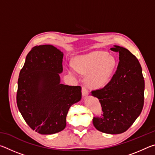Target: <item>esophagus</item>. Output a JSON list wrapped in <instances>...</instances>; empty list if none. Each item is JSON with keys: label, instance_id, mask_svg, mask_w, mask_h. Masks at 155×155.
<instances>
[{"label": "esophagus", "instance_id": "obj_1", "mask_svg": "<svg viewBox=\"0 0 155 155\" xmlns=\"http://www.w3.org/2000/svg\"><path fill=\"white\" fill-rule=\"evenodd\" d=\"M82 94L83 96H86L89 94V91L87 90V89L85 87H82Z\"/></svg>", "mask_w": 155, "mask_h": 155}]
</instances>
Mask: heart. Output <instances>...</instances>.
I'll list each match as a JSON object with an SVG mask.
<instances>
[{
	"instance_id": "obj_1",
	"label": "heart",
	"mask_w": 155,
	"mask_h": 155,
	"mask_svg": "<svg viewBox=\"0 0 155 155\" xmlns=\"http://www.w3.org/2000/svg\"><path fill=\"white\" fill-rule=\"evenodd\" d=\"M116 61L106 52L94 51L78 56L74 59V66L69 67L73 75L77 72L86 74V84L91 88H101L106 85L114 73Z\"/></svg>"
}]
</instances>
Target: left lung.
I'll return each instance as SVG.
<instances>
[{
  "instance_id": "1",
  "label": "left lung",
  "mask_w": 155,
  "mask_h": 155,
  "mask_svg": "<svg viewBox=\"0 0 155 155\" xmlns=\"http://www.w3.org/2000/svg\"><path fill=\"white\" fill-rule=\"evenodd\" d=\"M119 52V64L111 81L91 96L101 103L103 115L94 117L97 130L107 134H120L127 130L143 107L144 84L141 65L135 55L119 46L111 48Z\"/></svg>"
}]
</instances>
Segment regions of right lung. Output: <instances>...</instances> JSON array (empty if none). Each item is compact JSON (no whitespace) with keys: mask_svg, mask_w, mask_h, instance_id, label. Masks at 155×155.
Returning a JSON list of instances; mask_svg holds the SVG:
<instances>
[{"mask_svg":"<svg viewBox=\"0 0 155 155\" xmlns=\"http://www.w3.org/2000/svg\"><path fill=\"white\" fill-rule=\"evenodd\" d=\"M63 57L53 46H36L28 53L20 72L18 109L27 124L41 135L64 130L68 110L82 96L81 86L60 83Z\"/></svg>","mask_w":155,"mask_h":155,"instance_id":"1","label":"right lung"}]
</instances>
